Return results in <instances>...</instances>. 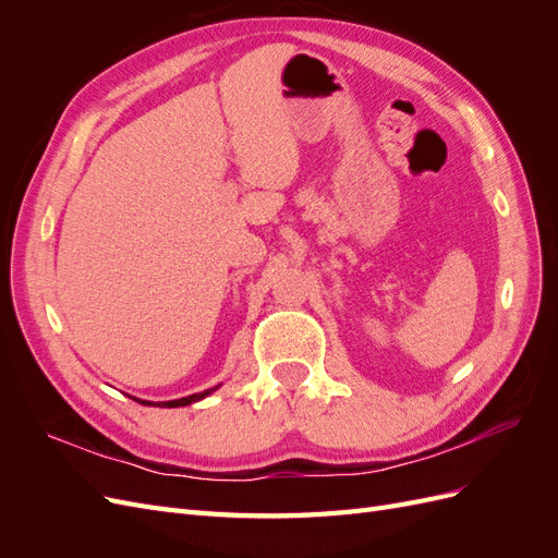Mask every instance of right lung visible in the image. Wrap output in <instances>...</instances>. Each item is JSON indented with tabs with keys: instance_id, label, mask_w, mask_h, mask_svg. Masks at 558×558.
<instances>
[{
	"instance_id": "1",
	"label": "right lung",
	"mask_w": 558,
	"mask_h": 558,
	"mask_svg": "<svg viewBox=\"0 0 558 558\" xmlns=\"http://www.w3.org/2000/svg\"><path fill=\"white\" fill-rule=\"evenodd\" d=\"M218 388V386H216ZM216 388H209V391H202V393H193V396H185V398H179V400H167V402H148V400H137V402H144V404H154V408H183V404H191V402H197L202 398H207L211 391H216Z\"/></svg>"
}]
</instances>
